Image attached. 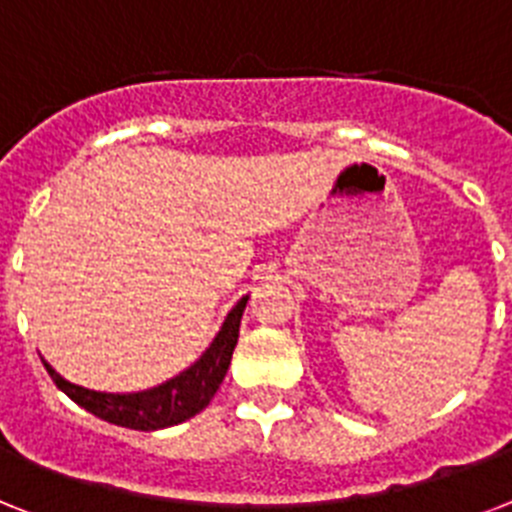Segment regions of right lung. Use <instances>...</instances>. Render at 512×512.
Wrapping results in <instances>:
<instances>
[{"mask_svg": "<svg viewBox=\"0 0 512 512\" xmlns=\"http://www.w3.org/2000/svg\"><path fill=\"white\" fill-rule=\"evenodd\" d=\"M247 299L249 296H242L236 302L205 354L190 369H184L182 375L171 377L158 388L140 390V393H98V390L67 382L62 375H57V369H51V364L44 362V367L62 393L70 395L77 406H83L85 411L103 422L140 429V432L174 427V424H182L200 414L210 403V398L216 395V390L221 388L226 369L231 364L236 338H239V322H242Z\"/></svg>", "mask_w": 512, "mask_h": 512, "instance_id": "obj_1", "label": "right lung"}]
</instances>
